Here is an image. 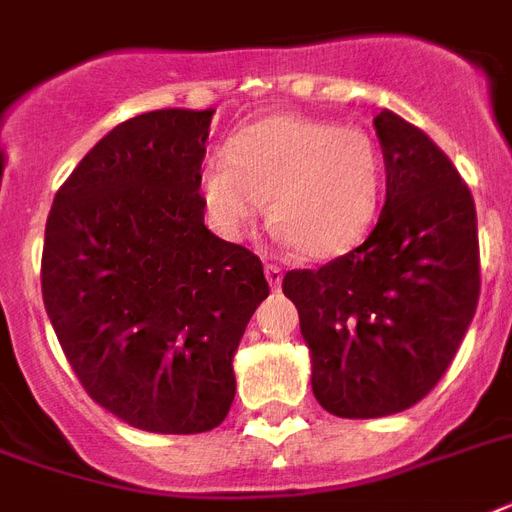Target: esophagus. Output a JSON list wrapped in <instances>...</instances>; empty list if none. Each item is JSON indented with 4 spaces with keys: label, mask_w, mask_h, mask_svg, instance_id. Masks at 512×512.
Listing matches in <instances>:
<instances>
[{
    "label": "esophagus",
    "mask_w": 512,
    "mask_h": 512,
    "mask_svg": "<svg viewBox=\"0 0 512 512\" xmlns=\"http://www.w3.org/2000/svg\"><path fill=\"white\" fill-rule=\"evenodd\" d=\"M265 278H268V286L270 289H278L281 286V278H284V273H281V268L273 263L265 265Z\"/></svg>",
    "instance_id": "obj_1"
}]
</instances>
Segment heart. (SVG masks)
Returning a JSON list of instances; mask_svg holds the SVG:
<instances>
[{"instance_id": "b5f03b06", "label": "heart", "mask_w": 512, "mask_h": 512, "mask_svg": "<svg viewBox=\"0 0 512 512\" xmlns=\"http://www.w3.org/2000/svg\"><path fill=\"white\" fill-rule=\"evenodd\" d=\"M381 149L360 128L305 115L244 126L199 178L207 218L223 236L247 234L268 202L270 223L299 255H344L381 202Z\"/></svg>"}]
</instances>
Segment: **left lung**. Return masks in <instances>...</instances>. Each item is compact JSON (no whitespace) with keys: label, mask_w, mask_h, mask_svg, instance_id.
Here are the masks:
<instances>
[{"label":"left lung","mask_w":512,"mask_h":512,"mask_svg":"<svg viewBox=\"0 0 512 512\" xmlns=\"http://www.w3.org/2000/svg\"><path fill=\"white\" fill-rule=\"evenodd\" d=\"M386 202L368 239L318 270H289L313 357V394L339 418L421 402L444 376L479 302V228L468 186L421 128L384 110Z\"/></svg>","instance_id":"1"}]
</instances>
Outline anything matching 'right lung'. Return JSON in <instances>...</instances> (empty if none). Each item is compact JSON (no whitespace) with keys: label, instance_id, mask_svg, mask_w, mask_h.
<instances>
[{"label":"right lung","instance_id":"right-lung-1","mask_svg":"<svg viewBox=\"0 0 512 512\" xmlns=\"http://www.w3.org/2000/svg\"><path fill=\"white\" fill-rule=\"evenodd\" d=\"M213 110H155L94 144L54 194L41 294L91 400L155 434H202L234 402L231 360L270 294L263 263L205 226Z\"/></svg>","mask_w":512,"mask_h":512}]
</instances>
